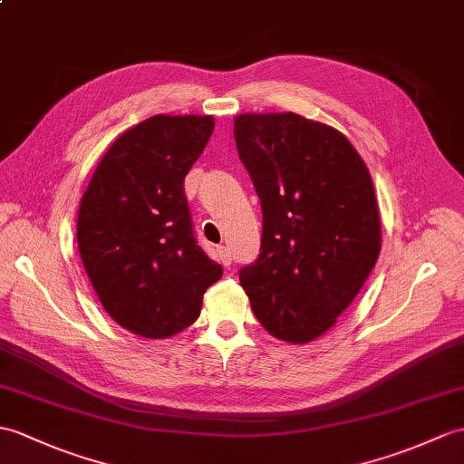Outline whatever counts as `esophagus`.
Instances as JSON below:
<instances>
[{"mask_svg": "<svg viewBox=\"0 0 464 464\" xmlns=\"http://www.w3.org/2000/svg\"><path fill=\"white\" fill-rule=\"evenodd\" d=\"M218 253H219V261H221L225 266H229V265H231V261H233L229 246H225V245H223V246H219Z\"/></svg>", "mask_w": 464, "mask_h": 464, "instance_id": "1", "label": "esophagus"}]
</instances>
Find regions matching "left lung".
<instances>
[{
  "mask_svg": "<svg viewBox=\"0 0 464 464\" xmlns=\"http://www.w3.org/2000/svg\"><path fill=\"white\" fill-rule=\"evenodd\" d=\"M237 152L263 211L258 258L239 281L271 336L308 343L346 310L382 249L365 161L336 128L295 112H245Z\"/></svg>",
  "mask_w": 464,
  "mask_h": 464,
  "instance_id": "left-lung-1",
  "label": "left lung"
}]
</instances>
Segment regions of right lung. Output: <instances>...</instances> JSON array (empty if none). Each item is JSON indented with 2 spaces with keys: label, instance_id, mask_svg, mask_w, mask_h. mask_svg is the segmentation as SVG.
Listing matches in <instances>:
<instances>
[{
  "label": "right lung",
  "instance_id": "1",
  "mask_svg": "<svg viewBox=\"0 0 464 464\" xmlns=\"http://www.w3.org/2000/svg\"><path fill=\"white\" fill-rule=\"evenodd\" d=\"M213 116L156 114L118 136L86 186L77 218L84 271L109 316L148 340L196 322L223 268L196 243L183 179Z\"/></svg>",
  "mask_w": 464,
  "mask_h": 464
}]
</instances>
